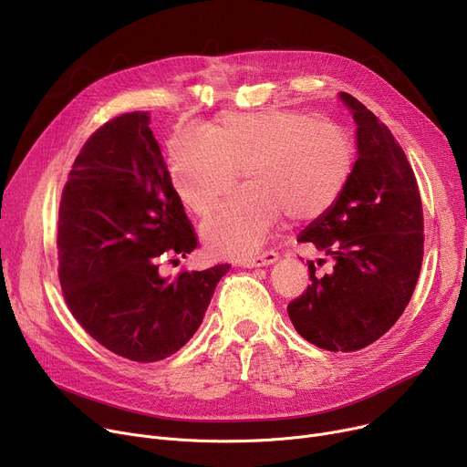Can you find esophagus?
I'll return each instance as SVG.
<instances>
[{
	"mask_svg": "<svg viewBox=\"0 0 467 467\" xmlns=\"http://www.w3.org/2000/svg\"><path fill=\"white\" fill-rule=\"evenodd\" d=\"M278 261V254L276 252H263L255 257H248V259H242L240 266H246V268H254V266H266V265H273Z\"/></svg>",
	"mask_w": 467,
	"mask_h": 467,
	"instance_id": "34e87169",
	"label": "esophagus"
}]
</instances>
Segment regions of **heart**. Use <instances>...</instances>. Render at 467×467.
Segmentation results:
<instances>
[{"label": "heart", "mask_w": 467, "mask_h": 467, "mask_svg": "<svg viewBox=\"0 0 467 467\" xmlns=\"http://www.w3.org/2000/svg\"><path fill=\"white\" fill-rule=\"evenodd\" d=\"M356 147L337 122L308 113L268 109L225 113L210 129L170 143V182L180 201L206 215L246 166V189L221 204L201 227L204 246L221 257L257 250L276 221L322 217L345 191Z\"/></svg>", "instance_id": "heart-1"}]
</instances>
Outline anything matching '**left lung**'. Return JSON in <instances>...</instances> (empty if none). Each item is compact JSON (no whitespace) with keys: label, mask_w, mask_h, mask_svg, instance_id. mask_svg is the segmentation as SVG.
I'll list each match as a JSON object with an SVG mask.
<instances>
[{"label":"left lung","mask_w":467,"mask_h":467,"mask_svg":"<svg viewBox=\"0 0 467 467\" xmlns=\"http://www.w3.org/2000/svg\"><path fill=\"white\" fill-rule=\"evenodd\" d=\"M356 120L358 161L337 202L299 234L333 257L287 305L293 327L329 352L369 347L409 305L424 255V217L414 171L386 125L348 92H338ZM324 261V259H320Z\"/></svg>","instance_id":"1"}]
</instances>
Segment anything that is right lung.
<instances>
[{"mask_svg": "<svg viewBox=\"0 0 467 467\" xmlns=\"http://www.w3.org/2000/svg\"><path fill=\"white\" fill-rule=\"evenodd\" d=\"M147 111L108 120L83 145L58 212V278L83 329L117 356L151 363L176 354L202 324L231 265L164 278L196 234L170 182Z\"/></svg>", "mask_w": 467, "mask_h": 467, "instance_id": "right-lung-1", "label": "right lung"}]
</instances>
